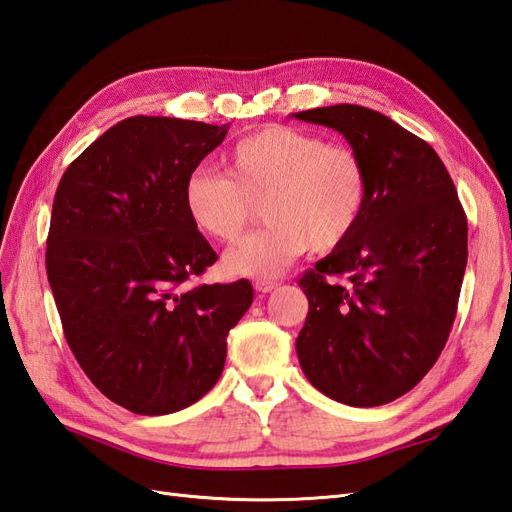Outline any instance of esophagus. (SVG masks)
I'll use <instances>...</instances> for the list:
<instances>
[{"label":"esophagus","mask_w":512,"mask_h":512,"mask_svg":"<svg viewBox=\"0 0 512 512\" xmlns=\"http://www.w3.org/2000/svg\"><path fill=\"white\" fill-rule=\"evenodd\" d=\"M276 286H278L276 280H256V282H254V289H256L258 293H271L273 289H276Z\"/></svg>","instance_id":"1"}]
</instances>
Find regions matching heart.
Returning a JSON list of instances; mask_svg holds the SVG:
<instances>
[{
    "label": "heart",
    "instance_id": "1",
    "mask_svg": "<svg viewBox=\"0 0 512 512\" xmlns=\"http://www.w3.org/2000/svg\"><path fill=\"white\" fill-rule=\"evenodd\" d=\"M223 173L199 169L184 182L193 226L221 243L239 239L263 204L265 228L223 258L236 276L271 278L308 249L332 252L365 215L369 178L363 158L315 132L269 126L236 141L221 158Z\"/></svg>",
    "mask_w": 512,
    "mask_h": 512
}]
</instances>
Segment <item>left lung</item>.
Instances as JSON below:
<instances>
[{
    "instance_id": "left-lung-1",
    "label": "left lung",
    "mask_w": 512,
    "mask_h": 512,
    "mask_svg": "<svg viewBox=\"0 0 512 512\" xmlns=\"http://www.w3.org/2000/svg\"><path fill=\"white\" fill-rule=\"evenodd\" d=\"M332 128L363 158L369 197L356 232L299 278L308 317L295 341L310 384L347 406L408 393L439 358L467 267V217L441 158L356 104L293 115ZM348 273L345 285L326 275Z\"/></svg>"
}]
</instances>
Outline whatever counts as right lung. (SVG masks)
Here are the masks:
<instances>
[{
	"label": "right lung",
	"mask_w": 512,
	"mask_h": 512,
	"mask_svg": "<svg viewBox=\"0 0 512 512\" xmlns=\"http://www.w3.org/2000/svg\"><path fill=\"white\" fill-rule=\"evenodd\" d=\"M230 123L130 117L67 167L45 267L73 356L110 402L169 415L217 384L226 336L252 306L247 280L202 284L217 260L184 210V182Z\"/></svg>",
	"instance_id": "add662e5"
}]
</instances>
